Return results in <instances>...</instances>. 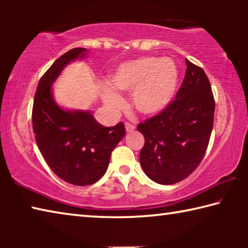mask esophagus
<instances>
[{"mask_svg":"<svg viewBox=\"0 0 248 248\" xmlns=\"http://www.w3.org/2000/svg\"><path fill=\"white\" fill-rule=\"evenodd\" d=\"M124 127H125V131H127V132H132L133 130L136 129V127H134L133 124H129V123H125V124H124Z\"/></svg>","mask_w":248,"mask_h":248,"instance_id":"obj_1","label":"esophagus"}]
</instances>
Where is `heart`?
<instances>
[{
	"mask_svg": "<svg viewBox=\"0 0 248 248\" xmlns=\"http://www.w3.org/2000/svg\"><path fill=\"white\" fill-rule=\"evenodd\" d=\"M179 71L170 58L142 57L124 62L114 70L103 99L108 108L118 110L124 100L116 92H131L133 109L143 116H155L170 106L178 86Z\"/></svg>",
	"mask_w": 248,
	"mask_h": 248,
	"instance_id": "heart-1",
	"label": "heart"
}]
</instances>
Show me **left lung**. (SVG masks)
<instances>
[{"label":"left lung","mask_w":248,"mask_h":248,"mask_svg":"<svg viewBox=\"0 0 248 248\" xmlns=\"http://www.w3.org/2000/svg\"><path fill=\"white\" fill-rule=\"evenodd\" d=\"M186 74L165 110L138 124L144 137L140 163L153 182L173 185L187 178L207 151L215 98L204 71L186 59Z\"/></svg>","instance_id":"1"}]
</instances>
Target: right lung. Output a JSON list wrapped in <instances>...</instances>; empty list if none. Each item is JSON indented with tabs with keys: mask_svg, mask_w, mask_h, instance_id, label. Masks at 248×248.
<instances>
[{
	"mask_svg": "<svg viewBox=\"0 0 248 248\" xmlns=\"http://www.w3.org/2000/svg\"><path fill=\"white\" fill-rule=\"evenodd\" d=\"M74 48L57 59L40 78L33 98L32 129L45 161L58 177L87 186L106 173L112 150L125 134L124 124L104 127L90 110H66L54 102L52 84L71 61L86 56Z\"/></svg>",
	"mask_w": 248,
	"mask_h": 248,
	"instance_id": "right-lung-1",
	"label": "right lung"
}]
</instances>
